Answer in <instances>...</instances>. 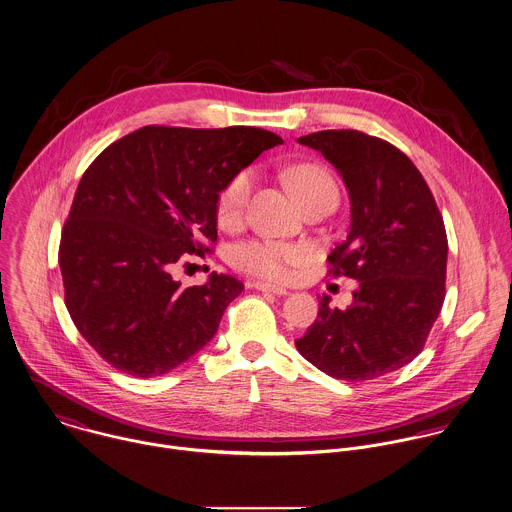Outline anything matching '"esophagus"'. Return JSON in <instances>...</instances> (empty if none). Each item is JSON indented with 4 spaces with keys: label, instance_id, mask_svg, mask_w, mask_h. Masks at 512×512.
I'll return each instance as SVG.
<instances>
[{
    "label": "esophagus",
    "instance_id": "obj_1",
    "mask_svg": "<svg viewBox=\"0 0 512 512\" xmlns=\"http://www.w3.org/2000/svg\"><path fill=\"white\" fill-rule=\"evenodd\" d=\"M255 288L261 290V292H267V294H275V296H286L288 290L281 288V286H275V284L269 283H255Z\"/></svg>",
    "mask_w": 512,
    "mask_h": 512
}]
</instances>
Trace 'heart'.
Returning <instances> with one entry per match:
<instances>
[{
    "instance_id": "obj_1",
    "label": "heart",
    "mask_w": 512,
    "mask_h": 512,
    "mask_svg": "<svg viewBox=\"0 0 512 512\" xmlns=\"http://www.w3.org/2000/svg\"><path fill=\"white\" fill-rule=\"evenodd\" d=\"M286 184L294 198L304 206L306 202L324 196L338 194V186L326 169L300 163L284 172ZM255 176L251 171L233 174L226 186L218 194L216 214L218 222L224 228H235L241 224L251 192H253ZM312 257V251L300 243H283V241H245L233 247L231 263L253 277H261L267 281H288L292 277L294 267L304 265Z\"/></svg>"
}]
</instances>
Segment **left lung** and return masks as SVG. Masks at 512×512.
Listing matches in <instances>:
<instances>
[{
	"mask_svg": "<svg viewBox=\"0 0 512 512\" xmlns=\"http://www.w3.org/2000/svg\"><path fill=\"white\" fill-rule=\"evenodd\" d=\"M340 172L349 233L328 261L359 281L347 310L324 296L318 318L294 341L304 359L343 381H369L410 363L442 310L448 237L414 163L391 143L353 129L298 137Z\"/></svg>",
	"mask_w": 512,
	"mask_h": 512,
	"instance_id": "8db88e82",
	"label": "left lung"
}]
</instances>
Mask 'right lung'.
Instances as JSON below:
<instances>
[{"label":"right lung","instance_id":"obj_1","mask_svg":"<svg viewBox=\"0 0 512 512\" xmlns=\"http://www.w3.org/2000/svg\"><path fill=\"white\" fill-rule=\"evenodd\" d=\"M283 139L257 127H141L84 172L58 265L78 332L112 367L141 379L188 361L218 332L243 284L212 273L182 288L172 269L218 239L229 178Z\"/></svg>","mask_w":512,"mask_h":512}]
</instances>
